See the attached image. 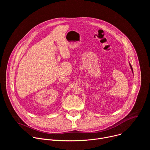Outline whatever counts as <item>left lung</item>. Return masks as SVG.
<instances>
[{
    "instance_id": "obj_1",
    "label": "left lung",
    "mask_w": 150,
    "mask_h": 150,
    "mask_svg": "<svg viewBox=\"0 0 150 150\" xmlns=\"http://www.w3.org/2000/svg\"><path fill=\"white\" fill-rule=\"evenodd\" d=\"M129 65H130V67H131V70H132V72H133V69H132V66H131V64L129 63ZM134 73V72H133Z\"/></svg>"
}]
</instances>
